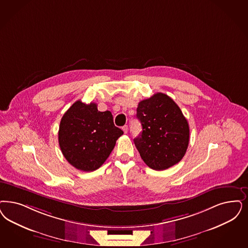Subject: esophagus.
I'll return each mask as SVG.
<instances>
[{
  "label": "esophagus",
  "instance_id": "obj_1",
  "mask_svg": "<svg viewBox=\"0 0 248 248\" xmlns=\"http://www.w3.org/2000/svg\"><path fill=\"white\" fill-rule=\"evenodd\" d=\"M123 130H124V134H127V132H128V125H124V126H123Z\"/></svg>",
  "mask_w": 248,
  "mask_h": 248
}]
</instances>
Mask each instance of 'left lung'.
<instances>
[{"label":"left lung","instance_id":"obj_1","mask_svg":"<svg viewBox=\"0 0 248 248\" xmlns=\"http://www.w3.org/2000/svg\"><path fill=\"white\" fill-rule=\"evenodd\" d=\"M137 117L142 133L134 142L144 162L155 170L180 162L188 148L189 127L177 103L157 93L138 103Z\"/></svg>","mask_w":248,"mask_h":248}]
</instances>
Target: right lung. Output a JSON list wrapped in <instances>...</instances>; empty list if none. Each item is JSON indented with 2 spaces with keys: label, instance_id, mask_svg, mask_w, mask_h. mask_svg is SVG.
Listing matches in <instances>:
<instances>
[{
  "label": "right lung",
  "instance_id": "obj_1",
  "mask_svg": "<svg viewBox=\"0 0 248 248\" xmlns=\"http://www.w3.org/2000/svg\"><path fill=\"white\" fill-rule=\"evenodd\" d=\"M123 134L114 125L111 111H98L96 103L77 101L60 121L59 144L70 165L89 172L106 161Z\"/></svg>",
  "mask_w": 248,
  "mask_h": 248
}]
</instances>
